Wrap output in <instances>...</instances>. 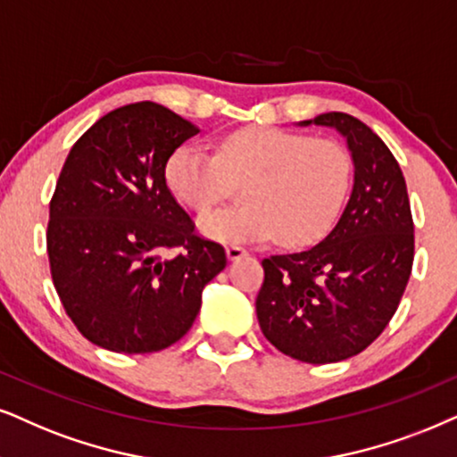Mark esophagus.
I'll list each match as a JSON object with an SVG mask.
<instances>
[{
  "label": "esophagus",
  "mask_w": 457,
  "mask_h": 457,
  "mask_svg": "<svg viewBox=\"0 0 457 457\" xmlns=\"http://www.w3.org/2000/svg\"><path fill=\"white\" fill-rule=\"evenodd\" d=\"M225 253H228L229 262H238V259L248 255L246 248H242V246H238V245H229L228 248H225Z\"/></svg>",
  "instance_id": "1"
}]
</instances>
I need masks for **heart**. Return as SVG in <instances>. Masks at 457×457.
<instances>
[{
  "instance_id": "obj_1",
  "label": "heart",
  "mask_w": 457,
  "mask_h": 457,
  "mask_svg": "<svg viewBox=\"0 0 457 457\" xmlns=\"http://www.w3.org/2000/svg\"><path fill=\"white\" fill-rule=\"evenodd\" d=\"M170 194L189 211H211L245 181L232 209L211 212L200 229L221 242L278 236L287 246H308L331 232L352 181V160L333 138H312L276 126H251L221 138L217 154L183 143L164 169Z\"/></svg>"
}]
</instances>
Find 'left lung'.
I'll use <instances>...</instances> for the list:
<instances>
[{"label":"left lung","mask_w":457,"mask_h":457,"mask_svg":"<svg viewBox=\"0 0 457 457\" xmlns=\"http://www.w3.org/2000/svg\"><path fill=\"white\" fill-rule=\"evenodd\" d=\"M327 126L345 138L354 186L339 221L316 246L263 259L257 320L282 354L310 365L356 356L398 308L411 276L413 219L407 183L386 143L348 113H320L299 126Z\"/></svg>","instance_id":"1"}]
</instances>
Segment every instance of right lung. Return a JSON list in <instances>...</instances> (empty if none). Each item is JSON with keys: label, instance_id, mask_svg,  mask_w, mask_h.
Masks as SVG:
<instances>
[{"label": "right lung", "instance_id": "right-lung-1", "mask_svg": "<svg viewBox=\"0 0 457 457\" xmlns=\"http://www.w3.org/2000/svg\"><path fill=\"white\" fill-rule=\"evenodd\" d=\"M200 129L152 101L113 109L75 141L50 202L48 259L62 308L92 344L124 354L172 345L228 263L166 186ZM179 247L177 258H162Z\"/></svg>", "mask_w": 457, "mask_h": 457}]
</instances>
